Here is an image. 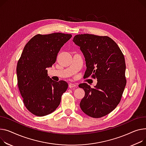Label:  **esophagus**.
Instances as JSON below:
<instances>
[{
	"mask_svg": "<svg viewBox=\"0 0 146 146\" xmlns=\"http://www.w3.org/2000/svg\"><path fill=\"white\" fill-rule=\"evenodd\" d=\"M77 87V85H76L74 83H70L69 84V88H70V89L74 88V87Z\"/></svg>",
	"mask_w": 146,
	"mask_h": 146,
	"instance_id": "1",
	"label": "esophagus"
}]
</instances>
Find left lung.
<instances>
[{
    "label": "left lung",
    "instance_id": "8db88e82",
    "mask_svg": "<svg viewBox=\"0 0 146 146\" xmlns=\"http://www.w3.org/2000/svg\"><path fill=\"white\" fill-rule=\"evenodd\" d=\"M73 42L80 47L87 69L84 77L98 79L94 88L87 83L79 87L85 92L80 107L87 115L100 118L111 112L121 100L126 85L125 63L120 48L108 36L76 35Z\"/></svg>",
    "mask_w": 146,
    "mask_h": 146
}]
</instances>
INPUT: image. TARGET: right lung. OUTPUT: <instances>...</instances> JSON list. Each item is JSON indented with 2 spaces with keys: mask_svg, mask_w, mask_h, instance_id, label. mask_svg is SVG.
Wrapping results in <instances>:
<instances>
[{
  "mask_svg": "<svg viewBox=\"0 0 146 146\" xmlns=\"http://www.w3.org/2000/svg\"><path fill=\"white\" fill-rule=\"evenodd\" d=\"M70 34H38L25 45L18 60L17 85L26 109L37 116L53 112L59 106L68 87L63 80L51 79L47 68L52 67L61 47L72 37Z\"/></svg>",
  "mask_w": 146,
  "mask_h": 146,
  "instance_id": "1",
  "label": "right lung"
}]
</instances>
